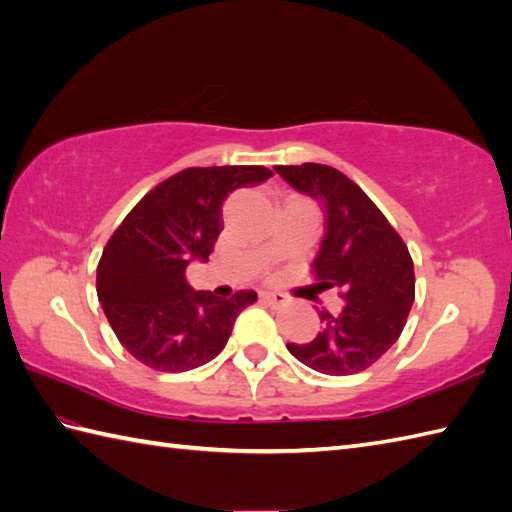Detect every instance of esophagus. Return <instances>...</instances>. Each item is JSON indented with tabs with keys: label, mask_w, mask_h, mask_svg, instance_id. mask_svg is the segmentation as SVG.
Masks as SVG:
<instances>
[{
	"label": "esophagus",
	"mask_w": 512,
	"mask_h": 512,
	"mask_svg": "<svg viewBox=\"0 0 512 512\" xmlns=\"http://www.w3.org/2000/svg\"><path fill=\"white\" fill-rule=\"evenodd\" d=\"M259 299H262L266 306H273V308H281L288 303V297L281 295V292H259Z\"/></svg>",
	"instance_id": "obj_1"
}]
</instances>
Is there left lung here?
Instances as JSON below:
<instances>
[{"label":"left lung","instance_id":"1","mask_svg":"<svg viewBox=\"0 0 512 512\" xmlns=\"http://www.w3.org/2000/svg\"><path fill=\"white\" fill-rule=\"evenodd\" d=\"M290 187L323 204L325 235L312 262L319 290L336 288L345 301L310 343H288V352L328 376H350L374 365L405 328L416 275L407 244L367 193L339 169L317 162L277 165Z\"/></svg>","mask_w":512,"mask_h":512}]
</instances>
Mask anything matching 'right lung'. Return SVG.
<instances>
[{
    "label": "right lung",
    "mask_w": 512,
    "mask_h": 512,
    "mask_svg": "<svg viewBox=\"0 0 512 512\" xmlns=\"http://www.w3.org/2000/svg\"><path fill=\"white\" fill-rule=\"evenodd\" d=\"M270 176L262 165L184 169L151 189L116 228L96 268V295L136 361L178 374L224 350L237 314L257 301V292L231 299L195 292L187 266L209 262L228 193Z\"/></svg>",
    "instance_id": "obj_1"
}]
</instances>
